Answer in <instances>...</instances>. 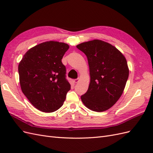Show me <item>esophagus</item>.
Segmentation results:
<instances>
[{
	"instance_id": "esophagus-1",
	"label": "esophagus",
	"mask_w": 153,
	"mask_h": 153,
	"mask_svg": "<svg viewBox=\"0 0 153 153\" xmlns=\"http://www.w3.org/2000/svg\"><path fill=\"white\" fill-rule=\"evenodd\" d=\"M79 78H76V79H75L74 80V82H75V83H77L78 81H79Z\"/></svg>"
}]
</instances>
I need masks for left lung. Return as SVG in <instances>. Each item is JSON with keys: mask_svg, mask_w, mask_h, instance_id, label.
Returning <instances> with one entry per match:
<instances>
[{"mask_svg": "<svg viewBox=\"0 0 153 153\" xmlns=\"http://www.w3.org/2000/svg\"><path fill=\"white\" fill-rule=\"evenodd\" d=\"M76 48L84 52L89 63L91 82L81 100L87 108L103 112L117 102L122 95L129 76L124 55L112 45L95 39Z\"/></svg>", "mask_w": 153, "mask_h": 153, "instance_id": "obj_1", "label": "left lung"}]
</instances>
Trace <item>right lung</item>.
Segmentation results:
<instances>
[{"label": "right lung", "mask_w": 153, "mask_h": 153, "mask_svg": "<svg viewBox=\"0 0 153 153\" xmlns=\"http://www.w3.org/2000/svg\"><path fill=\"white\" fill-rule=\"evenodd\" d=\"M69 45L47 41L29 50L18 65L23 93L35 108L52 112L62 106L71 85L62 62Z\"/></svg>", "instance_id": "1"}]
</instances>
